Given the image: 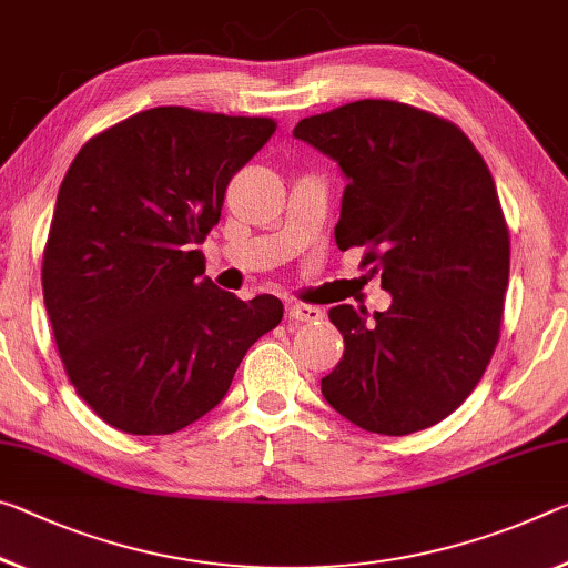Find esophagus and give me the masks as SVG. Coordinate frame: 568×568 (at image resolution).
Wrapping results in <instances>:
<instances>
[{"label":"esophagus","mask_w":568,"mask_h":568,"mask_svg":"<svg viewBox=\"0 0 568 568\" xmlns=\"http://www.w3.org/2000/svg\"><path fill=\"white\" fill-rule=\"evenodd\" d=\"M285 318L295 323H316V321H323V311L316 308V305L291 303L285 311Z\"/></svg>","instance_id":"34e87169"}]
</instances>
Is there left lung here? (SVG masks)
Masks as SVG:
<instances>
[{"mask_svg": "<svg viewBox=\"0 0 568 568\" xmlns=\"http://www.w3.org/2000/svg\"><path fill=\"white\" fill-rule=\"evenodd\" d=\"M348 184L338 250L362 247L389 311L336 305L344 356L326 402L376 435H409L470 397L500 338L510 235L493 174L453 121L399 101H354L293 131Z\"/></svg>", "mask_w": 568, "mask_h": 568, "instance_id": "left-lung-1", "label": "left lung"}]
</instances>
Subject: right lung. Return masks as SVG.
Masks as SVG:
<instances>
[{"label": "right lung", "mask_w": 568, "mask_h": 568, "mask_svg": "<svg viewBox=\"0 0 568 568\" xmlns=\"http://www.w3.org/2000/svg\"><path fill=\"white\" fill-rule=\"evenodd\" d=\"M275 129L263 115L159 105L95 133L70 164L42 295L70 384L111 427H189L281 323L275 295L220 291L196 250L220 222L230 179Z\"/></svg>", "instance_id": "right-lung-1"}]
</instances>
